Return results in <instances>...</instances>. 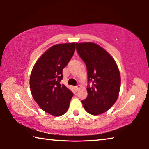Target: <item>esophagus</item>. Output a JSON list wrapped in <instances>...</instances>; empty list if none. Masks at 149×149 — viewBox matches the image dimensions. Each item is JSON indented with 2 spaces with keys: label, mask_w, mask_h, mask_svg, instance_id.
<instances>
[{
  "label": "esophagus",
  "mask_w": 149,
  "mask_h": 149,
  "mask_svg": "<svg viewBox=\"0 0 149 149\" xmlns=\"http://www.w3.org/2000/svg\"><path fill=\"white\" fill-rule=\"evenodd\" d=\"M79 88H80V85H76V86H75V90H76V91L79 90Z\"/></svg>",
  "instance_id": "1"
}]
</instances>
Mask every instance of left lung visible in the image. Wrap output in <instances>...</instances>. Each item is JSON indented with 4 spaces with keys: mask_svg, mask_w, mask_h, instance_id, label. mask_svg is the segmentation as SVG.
I'll use <instances>...</instances> for the list:
<instances>
[{
    "mask_svg": "<svg viewBox=\"0 0 149 149\" xmlns=\"http://www.w3.org/2000/svg\"><path fill=\"white\" fill-rule=\"evenodd\" d=\"M76 50L86 65L89 83L83 106L91 114H102L112 107L119 95L121 79L116 63L104 49L93 42L76 43Z\"/></svg>",
    "mask_w": 149,
    "mask_h": 149,
    "instance_id": "1",
    "label": "left lung"
}]
</instances>
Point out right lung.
I'll list each match as a JSON object with an SVG mask.
<instances>
[{"label":"right lung","instance_id":"right-lung-1","mask_svg":"<svg viewBox=\"0 0 149 149\" xmlns=\"http://www.w3.org/2000/svg\"><path fill=\"white\" fill-rule=\"evenodd\" d=\"M75 43L55 45L35 63L30 76L34 100L48 114L60 116L68 110L73 93L61 84L62 70L74 54Z\"/></svg>","mask_w":149,"mask_h":149}]
</instances>
